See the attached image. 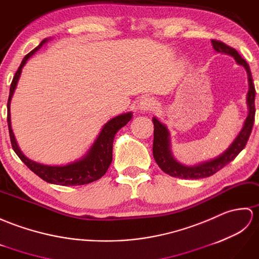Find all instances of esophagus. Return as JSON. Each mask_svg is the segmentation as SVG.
Returning <instances> with one entry per match:
<instances>
[{"label": "esophagus", "instance_id": "esophagus-1", "mask_svg": "<svg viewBox=\"0 0 259 259\" xmlns=\"http://www.w3.org/2000/svg\"><path fill=\"white\" fill-rule=\"evenodd\" d=\"M155 106V101L152 97H143L139 104V110L143 113H147L152 111Z\"/></svg>", "mask_w": 259, "mask_h": 259}]
</instances>
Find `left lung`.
Masks as SVG:
<instances>
[{"label":"left lung","mask_w":259,"mask_h":259,"mask_svg":"<svg viewBox=\"0 0 259 259\" xmlns=\"http://www.w3.org/2000/svg\"><path fill=\"white\" fill-rule=\"evenodd\" d=\"M212 48L218 53L227 54L234 57L238 65H242L248 76V93L246 95L247 108H248V115L244 122L242 130L239 131L237 136L232 142V144L228 146L222 154L218 156L210 158L205 162L195 164V165H184L178 162L171 152L170 145V134L167 128V126L160 122L156 117H153L154 123V142H153V156L156 160L157 165L166 174H168L173 177L178 178H191V180H199V178H205L214 175L218 170H221L223 167H225L232 160L237 156V155L243 151L244 147L247 144V141L249 139L251 133L252 125L255 120V86L252 82V76L250 68L247 64V62L242 59V56L238 54V52L228 47L225 43L215 41L211 39Z\"/></svg>","instance_id":"obj_1"}]
</instances>
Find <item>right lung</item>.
<instances>
[{"mask_svg": "<svg viewBox=\"0 0 259 259\" xmlns=\"http://www.w3.org/2000/svg\"><path fill=\"white\" fill-rule=\"evenodd\" d=\"M51 38L43 39L38 47L31 51L23 59L19 70L16 71L13 77V81L11 83L8 101V125L10 139L17 156L21 158L22 162L33 173H35L38 177H41L43 181L62 186L84 185V184L97 181L106 173V170L110 167L113 159V142L115 134L130 122L132 117H133V113L127 112L119 114L117 116H115L108 120V122H106L103 125L101 132L97 135L93 144L89 148V151L81 158L74 160V162L67 163L65 165H45L26 157L20 149L19 145H17V142L12 130V125H11V101H12L17 83H19L23 67L25 66L27 61L30 60V57L35 54Z\"/></svg>", "mask_w": 259, "mask_h": 259, "instance_id": "1", "label": "right lung"}]
</instances>
